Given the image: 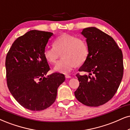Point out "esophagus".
Here are the masks:
<instances>
[{
  "label": "esophagus",
  "instance_id": "obj_1",
  "mask_svg": "<svg viewBox=\"0 0 130 130\" xmlns=\"http://www.w3.org/2000/svg\"><path fill=\"white\" fill-rule=\"evenodd\" d=\"M65 77H66L67 78H71V75H68V74H65Z\"/></svg>",
  "mask_w": 130,
  "mask_h": 130
}]
</instances>
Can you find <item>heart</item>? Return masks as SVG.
<instances>
[{
    "mask_svg": "<svg viewBox=\"0 0 130 130\" xmlns=\"http://www.w3.org/2000/svg\"><path fill=\"white\" fill-rule=\"evenodd\" d=\"M53 47H46L43 55L50 63L57 61L60 54L63 58L54 67L55 71L66 74L86 61L89 55L88 47L83 39L69 34H63L55 39Z\"/></svg>",
    "mask_w": 130,
    "mask_h": 130,
    "instance_id": "1",
    "label": "heart"
}]
</instances>
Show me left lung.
<instances>
[{
	"instance_id": "8db88e82",
	"label": "left lung",
	"mask_w": 130,
	"mask_h": 130,
	"mask_svg": "<svg viewBox=\"0 0 130 130\" xmlns=\"http://www.w3.org/2000/svg\"><path fill=\"white\" fill-rule=\"evenodd\" d=\"M82 34L86 38L89 55L77 74L80 85L75 98L86 106L97 107L110 100L121 84L124 74L122 50L112 37L96 27H87Z\"/></svg>"
}]
</instances>
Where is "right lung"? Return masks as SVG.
<instances>
[{
  "label": "right lung",
  "instance_id": "add662e5",
  "mask_svg": "<svg viewBox=\"0 0 130 130\" xmlns=\"http://www.w3.org/2000/svg\"><path fill=\"white\" fill-rule=\"evenodd\" d=\"M53 33L30 30L18 38L6 57L8 88L26 109L41 111L55 101L58 87L65 81L63 74L45 76L50 67L43 52Z\"/></svg>",
  "mask_w": 130,
  "mask_h": 130
}]
</instances>
